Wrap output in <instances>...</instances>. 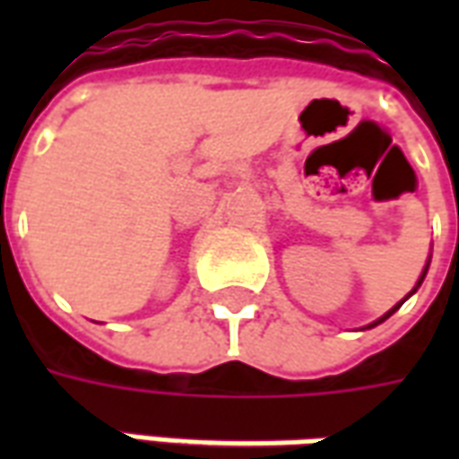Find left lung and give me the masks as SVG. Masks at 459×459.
Here are the masks:
<instances>
[{
	"label": "left lung",
	"mask_w": 459,
	"mask_h": 459,
	"mask_svg": "<svg viewBox=\"0 0 459 459\" xmlns=\"http://www.w3.org/2000/svg\"><path fill=\"white\" fill-rule=\"evenodd\" d=\"M428 268H430V258H428V263H425V268H423V273H420V278H418V282H415V288L411 290V292H408V295H405V298L401 299V302H398V305H394V307L388 309V312H385L384 317H378V319H376V322H371V325H366L364 329H371V327H376V325H381V322H385V319H388V317H391V315H394L395 309H398V307H401V305H403L405 299L411 298V295H415V292H418V288H420V285H423L425 275H428Z\"/></svg>",
	"instance_id": "obj_1"
}]
</instances>
